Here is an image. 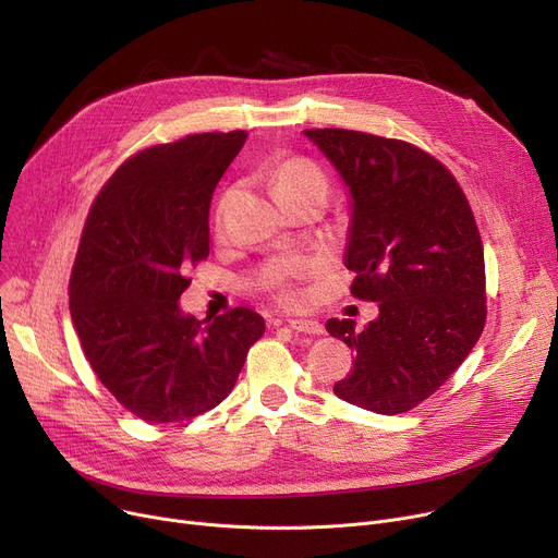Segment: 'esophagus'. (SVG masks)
<instances>
[{
    "mask_svg": "<svg viewBox=\"0 0 558 558\" xmlns=\"http://www.w3.org/2000/svg\"><path fill=\"white\" fill-rule=\"evenodd\" d=\"M276 326H282V320H276ZM287 326L291 330L303 332V335H324V326H320L318 320H312V318H289Z\"/></svg>",
    "mask_w": 558,
    "mask_h": 558,
    "instance_id": "1",
    "label": "esophagus"
}]
</instances>
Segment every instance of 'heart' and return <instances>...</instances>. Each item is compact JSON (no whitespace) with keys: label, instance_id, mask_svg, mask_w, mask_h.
<instances>
[{"label":"heart","instance_id":"heart-1","mask_svg":"<svg viewBox=\"0 0 558 558\" xmlns=\"http://www.w3.org/2000/svg\"><path fill=\"white\" fill-rule=\"evenodd\" d=\"M264 181L269 183L274 196L282 208H291L294 203L301 201H320L324 203L330 192V183L326 179L324 169L316 162L299 156L287 158H274L267 167H264ZM230 194H226L221 208L228 203ZM316 269V262L301 259L294 264H282L276 267L269 276V284L276 289V294L282 303H296L299 294L291 287V278H303Z\"/></svg>","mask_w":558,"mask_h":558}]
</instances>
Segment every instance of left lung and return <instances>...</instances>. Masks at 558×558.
I'll list each match as a JSON object with an SVG mask.
<instances>
[{
    "label": "left lung",
    "mask_w": 558,
    "mask_h": 558,
    "mask_svg": "<svg viewBox=\"0 0 558 558\" xmlns=\"http://www.w3.org/2000/svg\"><path fill=\"white\" fill-rule=\"evenodd\" d=\"M305 135L350 194V291L379 307L364 330L350 318L326 324L355 350L353 373L335 393L375 414L409 412L446 385L486 324L473 210L454 175L414 144L345 129Z\"/></svg>",
    "instance_id": "1"
}]
</instances>
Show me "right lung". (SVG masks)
<instances>
[{"label": "right lung", "instance_id": "obj_1", "mask_svg": "<svg viewBox=\"0 0 558 558\" xmlns=\"http://www.w3.org/2000/svg\"><path fill=\"white\" fill-rule=\"evenodd\" d=\"M248 133H196L129 158L95 198L70 278L83 353L146 423L190 421L238 383L264 318L234 307L198 320L179 305L210 253L213 192Z\"/></svg>", "mask_w": 558, "mask_h": 558}]
</instances>
